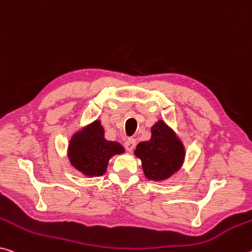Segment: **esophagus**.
<instances>
[{
    "instance_id": "esophagus-1",
    "label": "esophagus",
    "mask_w": 252,
    "mask_h": 252,
    "mask_svg": "<svg viewBox=\"0 0 252 252\" xmlns=\"http://www.w3.org/2000/svg\"><path fill=\"white\" fill-rule=\"evenodd\" d=\"M125 147L127 151H132L135 147V139H133V138L126 139L125 142Z\"/></svg>"
}]
</instances>
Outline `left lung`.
<instances>
[{"instance_id":"1","label":"left lung","mask_w":252,"mask_h":252,"mask_svg":"<svg viewBox=\"0 0 252 252\" xmlns=\"http://www.w3.org/2000/svg\"><path fill=\"white\" fill-rule=\"evenodd\" d=\"M134 155L141 159L142 169L150 181H163L181 168L185 148L177 135L163 121L151 127V138L139 143Z\"/></svg>"}]
</instances>
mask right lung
<instances>
[{"label": "right lung", "instance_id": "1", "mask_svg": "<svg viewBox=\"0 0 252 252\" xmlns=\"http://www.w3.org/2000/svg\"><path fill=\"white\" fill-rule=\"evenodd\" d=\"M123 153L125 148L119 142L104 139V129L98 120L76 132L68 146L70 163L89 177L102 176L110 158Z\"/></svg>", "mask_w": 252, "mask_h": 252}]
</instances>
